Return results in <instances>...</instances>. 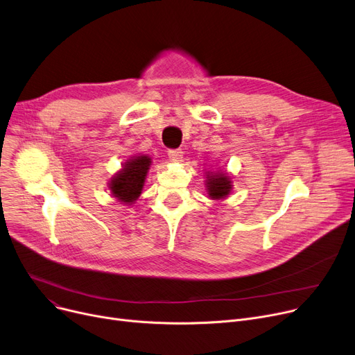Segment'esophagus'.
Masks as SVG:
<instances>
[{
	"label": "esophagus",
	"mask_w": 355,
	"mask_h": 355,
	"mask_svg": "<svg viewBox=\"0 0 355 355\" xmlns=\"http://www.w3.org/2000/svg\"><path fill=\"white\" fill-rule=\"evenodd\" d=\"M168 158H170L173 162H178V161H181V158H182V151H181V150H170V151H168Z\"/></svg>",
	"instance_id": "34e87169"
}]
</instances>
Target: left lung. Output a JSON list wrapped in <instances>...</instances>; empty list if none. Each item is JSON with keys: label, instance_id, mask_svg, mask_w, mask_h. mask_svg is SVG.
<instances>
[{"label": "left lung", "instance_id": "8db88e82", "mask_svg": "<svg viewBox=\"0 0 355 355\" xmlns=\"http://www.w3.org/2000/svg\"><path fill=\"white\" fill-rule=\"evenodd\" d=\"M207 194L211 200H225L232 191V181L227 171L221 168L216 171H205Z\"/></svg>", "mask_w": 355, "mask_h": 355}]
</instances>
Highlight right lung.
I'll list each match as a JSON object with an SVG mask.
<instances>
[{
  "label": "right lung",
  "mask_w": 355,
  "mask_h": 355,
  "mask_svg": "<svg viewBox=\"0 0 355 355\" xmlns=\"http://www.w3.org/2000/svg\"><path fill=\"white\" fill-rule=\"evenodd\" d=\"M151 164V157L146 154H138L127 159L108 181L111 196L118 202L132 205L143 193Z\"/></svg>",
  "instance_id": "right-lung-1"
}]
</instances>
